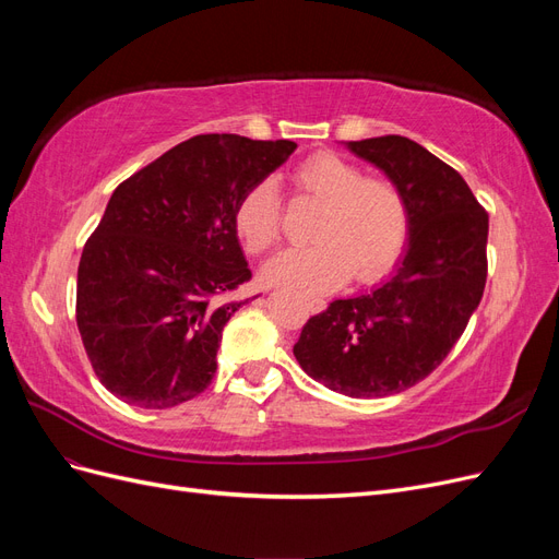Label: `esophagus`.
Masks as SVG:
<instances>
[{"mask_svg":"<svg viewBox=\"0 0 559 559\" xmlns=\"http://www.w3.org/2000/svg\"><path fill=\"white\" fill-rule=\"evenodd\" d=\"M308 308H310V312H321L326 308V300L324 298H308Z\"/></svg>","mask_w":559,"mask_h":559,"instance_id":"34e87169","label":"esophagus"}]
</instances>
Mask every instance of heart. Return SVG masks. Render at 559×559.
Masks as SVG:
<instances>
[{
	"label": "heart",
	"instance_id": "b5f03b06",
	"mask_svg": "<svg viewBox=\"0 0 559 559\" xmlns=\"http://www.w3.org/2000/svg\"><path fill=\"white\" fill-rule=\"evenodd\" d=\"M292 186L321 212L310 247L286 249L265 265V277L300 292H331L347 282L368 284L392 267L408 238V205L386 177L366 175L357 163L321 151L292 173ZM282 200L273 179L253 183L235 210V233L249 253L280 240Z\"/></svg>",
	"mask_w": 559,
	"mask_h": 559
}]
</instances>
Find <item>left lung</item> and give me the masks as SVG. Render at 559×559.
I'll use <instances>...</instances> for the list:
<instances>
[{
  "instance_id": "1",
  "label": "left lung",
  "mask_w": 559,
  "mask_h": 559,
  "mask_svg": "<svg viewBox=\"0 0 559 559\" xmlns=\"http://www.w3.org/2000/svg\"><path fill=\"white\" fill-rule=\"evenodd\" d=\"M347 148L401 189L408 249L378 289L310 317L294 354L333 392L378 399L425 380L462 337L485 292L489 216L460 173L408 138L384 134Z\"/></svg>"
}]
</instances>
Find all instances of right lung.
<instances>
[{
  "instance_id": "add662e5",
  "label": "right lung",
  "mask_w": 559,
  "mask_h": 559,
  "mask_svg": "<svg viewBox=\"0 0 559 559\" xmlns=\"http://www.w3.org/2000/svg\"><path fill=\"white\" fill-rule=\"evenodd\" d=\"M289 140L195 134L118 183L81 253L76 326L97 380L146 411L202 394L251 280L235 210Z\"/></svg>"
}]
</instances>
